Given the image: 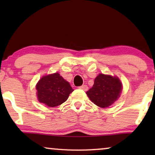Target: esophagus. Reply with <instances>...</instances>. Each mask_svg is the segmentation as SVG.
<instances>
[{"label":"esophagus","mask_w":155,"mask_h":155,"mask_svg":"<svg viewBox=\"0 0 155 155\" xmlns=\"http://www.w3.org/2000/svg\"><path fill=\"white\" fill-rule=\"evenodd\" d=\"M79 88L81 89V90H84V91H87V90H88V87L87 86V85H85V84H84V85H82V86L79 87Z\"/></svg>","instance_id":"1"}]
</instances>
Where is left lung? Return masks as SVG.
Here are the masks:
<instances>
[{
	"label": "left lung",
	"instance_id": "left-lung-1",
	"mask_svg": "<svg viewBox=\"0 0 155 155\" xmlns=\"http://www.w3.org/2000/svg\"><path fill=\"white\" fill-rule=\"evenodd\" d=\"M121 90L122 84L118 78L100 73L94 79L92 87L86 93L94 104L107 108L117 100Z\"/></svg>",
	"mask_w": 155,
	"mask_h": 155
}]
</instances>
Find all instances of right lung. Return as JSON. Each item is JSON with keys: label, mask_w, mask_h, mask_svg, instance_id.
Segmentation results:
<instances>
[{"label": "right lung", "mask_w": 155, "mask_h": 155, "mask_svg": "<svg viewBox=\"0 0 155 155\" xmlns=\"http://www.w3.org/2000/svg\"><path fill=\"white\" fill-rule=\"evenodd\" d=\"M39 102L49 107H55L65 102L73 92L71 84L58 73L43 76L36 85Z\"/></svg>", "instance_id": "obj_1"}]
</instances>
